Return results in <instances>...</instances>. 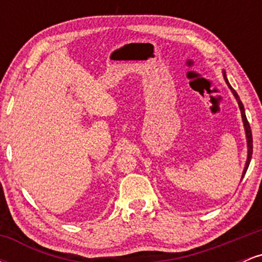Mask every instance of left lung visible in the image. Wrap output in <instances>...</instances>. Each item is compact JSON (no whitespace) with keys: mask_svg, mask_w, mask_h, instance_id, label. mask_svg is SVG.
I'll use <instances>...</instances> for the list:
<instances>
[{"mask_svg":"<svg viewBox=\"0 0 262 262\" xmlns=\"http://www.w3.org/2000/svg\"><path fill=\"white\" fill-rule=\"evenodd\" d=\"M223 75H224V80H225V82H227V85L229 86V89L231 90V92H233L234 97L236 98L237 103H239L240 111H242L243 122H244V127H245V132H246V138H248V148H249V150H248V161H246V165H245L244 172H243V177H244V176H245V172H246V170H248V167H249V164H250V160H251V155H252V134H251V128H250V124H249L248 119H246L244 106H243V103H242V101H240L239 96H237V93L235 92V90H234L233 87L230 86V83L228 82V79H227V76H225V73H224Z\"/></svg>","mask_w":262,"mask_h":262,"instance_id":"left-lung-1","label":"left lung"}]
</instances>
